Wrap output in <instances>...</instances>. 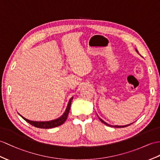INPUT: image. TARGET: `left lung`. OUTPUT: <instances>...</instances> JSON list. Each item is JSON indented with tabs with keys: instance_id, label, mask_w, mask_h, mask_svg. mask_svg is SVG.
Masks as SVG:
<instances>
[{
	"instance_id": "1",
	"label": "left lung",
	"mask_w": 160,
	"mask_h": 160,
	"mask_svg": "<svg viewBox=\"0 0 160 160\" xmlns=\"http://www.w3.org/2000/svg\"><path fill=\"white\" fill-rule=\"evenodd\" d=\"M137 52H138V51H137ZM100 119V120L101 121V122H102L103 123H104L105 124V125H107V126H110V125H108V123H107L106 122H104V121L103 120H102V119H101L100 118H99ZM130 124H128V125H126V126H114L113 127H115V128H124V127H127V126H130Z\"/></svg>"
}]
</instances>
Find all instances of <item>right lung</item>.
Returning <instances> with one entry per match:
<instances>
[{
  "mask_svg": "<svg viewBox=\"0 0 160 160\" xmlns=\"http://www.w3.org/2000/svg\"><path fill=\"white\" fill-rule=\"evenodd\" d=\"M72 98H73V97H72L71 100H70L67 106V109H66V111L64 112V113L62 115L60 118H58L57 119L49 121V122H33V121H30V120L24 118H23L22 115H20V116L26 121V122L29 123L30 124H31V125L34 126V127H36V128H46V129H48V128H52L59 126L62 125V124H63L68 118V112L70 111V108H71V102L72 100Z\"/></svg>",
  "mask_w": 160,
  "mask_h": 160,
  "instance_id": "1",
  "label": "right lung"
}]
</instances>
